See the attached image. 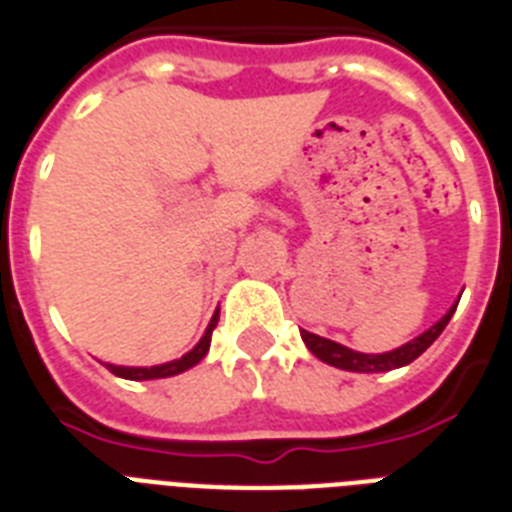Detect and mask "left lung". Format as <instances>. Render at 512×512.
<instances>
[{"mask_svg": "<svg viewBox=\"0 0 512 512\" xmlns=\"http://www.w3.org/2000/svg\"><path fill=\"white\" fill-rule=\"evenodd\" d=\"M454 311H457V305H454L452 311L446 313L438 324H433L428 332H422L417 340L406 342V345L390 350V353H380V356L358 353V350H350L345 348V345H340V342H332L327 340V337L313 335V332H305V329H300V335H303L308 350H311L316 358H321L324 364H332L337 366V369H345V372H388V369H398V366L412 364L414 358L422 356V353L436 342V337L444 332Z\"/></svg>", "mask_w": 512, "mask_h": 512, "instance_id": "obj_1", "label": "left lung"}]
</instances>
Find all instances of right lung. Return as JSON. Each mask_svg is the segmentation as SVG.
Segmentation results:
<instances>
[{
    "label": "right lung",
    "mask_w": 512,
    "mask_h": 512,
    "mask_svg": "<svg viewBox=\"0 0 512 512\" xmlns=\"http://www.w3.org/2000/svg\"><path fill=\"white\" fill-rule=\"evenodd\" d=\"M217 319H220V311H215L212 321H209L207 332L204 337L199 340V345L191 350V353H185L183 358H177V361H170V364H162V366H114V364H106L116 377H124V380H159V377H172V374H180L185 369H191L201 361V358L207 356L209 350V340H212V329L217 327Z\"/></svg>",
    "instance_id": "obj_1"
}]
</instances>
